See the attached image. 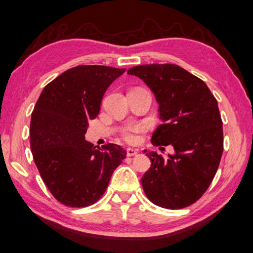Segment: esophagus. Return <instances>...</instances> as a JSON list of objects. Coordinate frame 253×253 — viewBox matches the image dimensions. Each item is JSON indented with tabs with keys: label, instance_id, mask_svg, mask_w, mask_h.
I'll list each match as a JSON object with an SVG mask.
<instances>
[{
	"label": "esophagus",
	"instance_id": "34e87169",
	"mask_svg": "<svg viewBox=\"0 0 253 253\" xmlns=\"http://www.w3.org/2000/svg\"><path fill=\"white\" fill-rule=\"evenodd\" d=\"M138 153L137 149H132V148H127V156L128 157H133Z\"/></svg>",
	"mask_w": 253,
	"mask_h": 253
}]
</instances>
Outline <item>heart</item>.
<instances>
[{"mask_svg": "<svg viewBox=\"0 0 253 253\" xmlns=\"http://www.w3.org/2000/svg\"><path fill=\"white\" fill-rule=\"evenodd\" d=\"M146 130V125L143 124H132L124 128L122 132V136L124 140L128 143H138L140 141V133Z\"/></svg>", "mask_w": 253, "mask_h": 253, "instance_id": "1", "label": "heart"}]
</instances>
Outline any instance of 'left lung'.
<instances>
[{
    "label": "left lung",
    "instance_id": "1",
    "mask_svg": "<svg viewBox=\"0 0 253 253\" xmlns=\"http://www.w3.org/2000/svg\"><path fill=\"white\" fill-rule=\"evenodd\" d=\"M127 73L140 78L159 103L163 123L153 132L152 145H172L175 151L167 158L143 151L151 160L141 179L145 194L168 210L194 204L211 185L224 150L217 100L204 81L176 64H142Z\"/></svg>",
    "mask_w": 253,
    "mask_h": 253
}]
</instances>
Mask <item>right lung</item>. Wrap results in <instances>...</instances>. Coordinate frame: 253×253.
I'll return each mask as SVG.
<instances>
[{
	"label": "right lung",
	"instance_id": "1",
	"mask_svg": "<svg viewBox=\"0 0 253 253\" xmlns=\"http://www.w3.org/2000/svg\"><path fill=\"white\" fill-rule=\"evenodd\" d=\"M126 71L106 66H78L48 83L34 107L31 149L54 199L69 207L96 203L114 170L126 158L121 146L96 149L85 140L88 121L100 113L107 87Z\"/></svg>",
	"mask_w": 253,
	"mask_h": 253
}]
</instances>
